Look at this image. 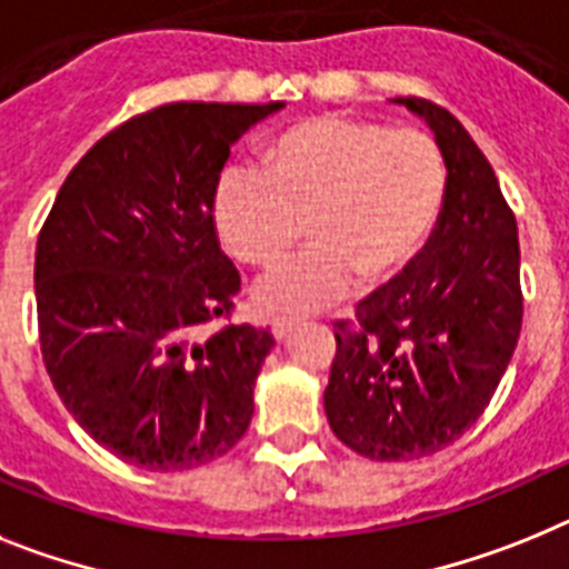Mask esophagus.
<instances>
[{"instance_id": "esophagus-1", "label": "esophagus", "mask_w": 569, "mask_h": 569, "mask_svg": "<svg viewBox=\"0 0 569 569\" xmlns=\"http://www.w3.org/2000/svg\"><path fill=\"white\" fill-rule=\"evenodd\" d=\"M295 326H298V320H295V318H274V320H271V335H274L278 340H286L291 335V329H295Z\"/></svg>"}]
</instances>
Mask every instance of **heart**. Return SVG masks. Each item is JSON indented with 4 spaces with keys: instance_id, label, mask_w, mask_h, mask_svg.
<instances>
[{
    "instance_id": "obj_1",
    "label": "heart",
    "mask_w": 569,
    "mask_h": 569,
    "mask_svg": "<svg viewBox=\"0 0 569 569\" xmlns=\"http://www.w3.org/2000/svg\"><path fill=\"white\" fill-rule=\"evenodd\" d=\"M447 168L415 128L320 113L266 142L260 174L223 168L211 189V226L237 263L269 269L312 234V246L254 289L263 312H312L358 278L387 286L427 251L441 220Z\"/></svg>"
}]
</instances>
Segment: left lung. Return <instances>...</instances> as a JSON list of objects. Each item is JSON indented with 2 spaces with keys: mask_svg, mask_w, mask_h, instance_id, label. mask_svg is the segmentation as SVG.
<instances>
[{
  "mask_svg": "<svg viewBox=\"0 0 569 569\" xmlns=\"http://www.w3.org/2000/svg\"><path fill=\"white\" fill-rule=\"evenodd\" d=\"M421 117L447 166V194L421 260L338 320L323 392L329 427L358 456L415 461L478 421L521 335L518 226L467 128L427 100Z\"/></svg>",
  "mask_w": 569,
  "mask_h": 569,
  "instance_id": "obj_1",
  "label": "left lung"
}]
</instances>
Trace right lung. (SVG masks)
Segmentation results:
<instances>
[{
    "mask_svg": "<svg viewBox=\"0 0 569 569\" xmlns=\"http://www.w3.org/2000/svg\"><path fill=\"white\" fill-rule=\"evenodd\" d=\"M280 108L171 102L122 122L73 166L39 231L33 283L53 389L134 467H202L249 429L274 338L246 323L197 332L240 291L211 189L231 146Z\"/></svg>",
    "mask_w": 569,
    "mask_h": 569,
    "instance_id": "1",
    "label": "right lung"
}]
</instances>
